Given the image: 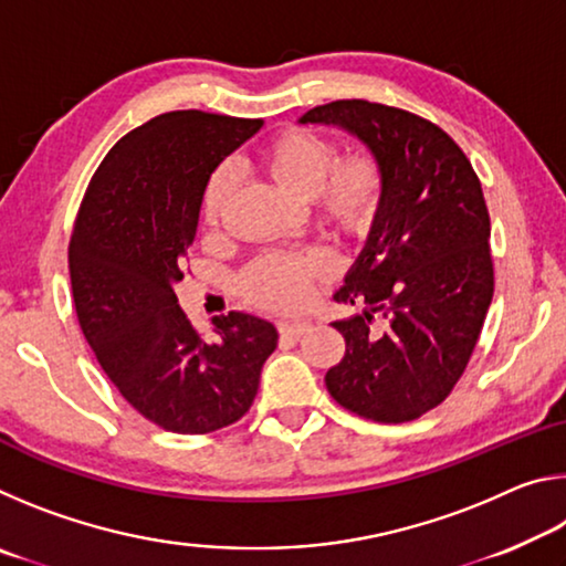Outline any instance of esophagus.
<instances>
[{
    "label": "esophagus",
    "instance_id": "obj_1",
    "mask_svg": "<svg viewBox=\"0 0 566 566\" xmlns=\"http://www.w3.org/2000/svg\"><path fill=\"white\" fill-rule=\"evenodd\" d=\"M280 334L284 339H300L302 334L310 329V322H280Z\"/></svg>",
    "mask_w": 566,
    "mask_h": 566
}]
</instances>
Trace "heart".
<instances>
[{"instance_id": "obj_1", "label": "heart", "mask_w": 566, "mask_h": 566, "mask_svg": "<svg viewBox=\"0 0 566 566\" xmlns=\"http://www.w3.org/2000/svg\"><path fill=\"white\" fill-rule=\"evenodd\" d=\"M260 161L276 185L292 195L310 199L314 219L339 239H359L375 224L385 171L369 151H352L337 159V149L322 134L310 129H284L266 142ZM237 191L232 165H219L209 175L202 191V217L209 227H219ZM329 272V262L319 254L270 252L244 266L239 286L249 304L270 312H296L310 300L312 286Z\"/></svg>"}]
</instances>
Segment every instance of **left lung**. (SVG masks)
<instances>
[{
    "mask_svg": "<svg viewBox=\"0 0 566 566\" xmlns=\"http://www.w3.org/2000/svg\"><path fill=\"white\" fill-rule=\"evenodd\" d=\"M302 124H337L369 147L385 197L359 260L334 300L364 306L334 322L347 352L327 371L337 405L381 424L411 421L464 375L494 294L490 212L476 171L434 122L367 99L314 107ZM388 319L370 329L374 314Z\"/></svg>",
    "mask_w": 566,
    "mask_h": 566,
    "instance_id": "1",
    "label": "left lung"
}]
</instances>
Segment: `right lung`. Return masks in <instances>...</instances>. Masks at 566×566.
Instances as JSON below:
<instances>
[{
  "label": "right lung",
  "instance_id": "obj_1",
  "mask_svg": "<svg viewBox=\"0 0 566 566\" xmlns=\"http://www.w3.org/2000/svg\"><path fill=\"white\" fill-rule=\"evenodd\" d=\"M262 119L167 112L109 149L84 191L70 239L72 296L84 339L119 395L175 434H209L242 419L276 347L272 322L217 317L202 339L179 310L202 191Z\"/></svg>",
  "mask_w": 566,
  "mask_h": 566
}]
</instances>
